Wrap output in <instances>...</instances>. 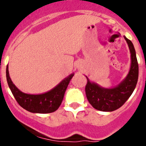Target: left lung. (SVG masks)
Here are the masks:
<instances>
[{
	"label": "left lung",
	"mask_w": 146,
	"mask_h": 146,
	"mask_svg": "<svg viewBox=\"0 0 146 146\" xmlns=\"http://www.w3.org/2000/svg\"><path fill=\"white\" fill-rule=\"evenodd\" d=\"M131 52V64L126 78L119 85L112 88H104L87 77L85 93L90 104L96 110L102 111H112L120 108L130 98L136 86L138 78V64L136 51L131 41L124 36Z\"/></svg>",
	"instance_id": "1"
}]
</instances>
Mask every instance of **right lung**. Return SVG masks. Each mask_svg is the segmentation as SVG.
<instances>
[{
  "label": "right lung",
  "instance_id": "1",
  "mask_svg": "<svg viewBox=\"0 0 146 146\" xmlns=\"http://www.w3.org/2000/svg\"><path fill=\"white\" fill-rule=\"evenodd\" d=\"M74 74L63 80L48 92L40 95H30L21 92L10 79L8 66L6 67V78L10 90L19 104L28 111L39 114H48L58 109L64 99L66 90Z\"/></svg>",
  "mask_w": 146,
  "mask_h": 146
}]
</instances>
